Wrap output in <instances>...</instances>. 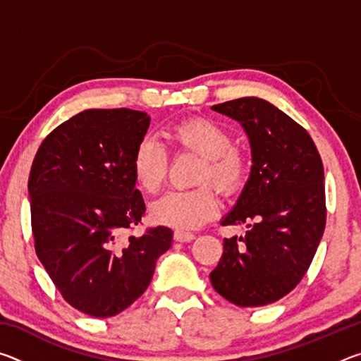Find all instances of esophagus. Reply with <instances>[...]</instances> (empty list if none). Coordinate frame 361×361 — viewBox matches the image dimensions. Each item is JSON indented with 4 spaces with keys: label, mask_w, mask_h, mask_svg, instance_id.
<instances>
[{
    "label": "esophagus",
    "mask_w": 361,
    "mask_h": 361,
    "mask_svg": "<svg viewBox=\"0 0 361 361\" xmlns=\"http://www.w3.org/2000/svg\"><path fill=\"white\" fill-rule=\"evenodd\" d=\"M173 239L176 242H181V243H186V242H191L195 239V235L192 232H185V231H175L173 234Z\"/></svg>",
    "instance_id": "obj_1"
}]
</instances>
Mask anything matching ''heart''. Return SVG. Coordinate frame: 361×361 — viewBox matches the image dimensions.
<instances>
[{
    "label": "heart",
    "instance_id": "obj_1",
    "mask_svg": "<svg viewBox=\"0 0 361 361\" xmlns=\"http://www.w3.org/2000/svg\"><path fill=\"white\" fill-rule=\"evenodd\" d=\"M175 146L204 157L199 183H213L219 191L232 194L239 189L248 172L245 152L232 146V135L212 119H189L170 132ZM132 172L138 186L148 194L161 191L167 178V149L154 137L140 140L132 156ZM219 210L215 191L199 186L185 191H170L151 205V219L176 229H197Z\"/></svg>",
    "mask_w": 361,
    "mask_h": 361
}]
</instances>
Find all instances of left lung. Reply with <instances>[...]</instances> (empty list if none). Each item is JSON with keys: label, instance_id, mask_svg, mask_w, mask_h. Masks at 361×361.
I'll return each instance as SVG.
<instances>
[{"label": "left lung", "instance_id": "1", "mask_svg": "<svg viewBox=\"0 0 361 361\" xmlns=\"http://www.w3.org/2000/svg\"><path fill=\"white\" fill-rule=\"evenodd\" d=\"M212 109L239 122L252 149L248 180L221 219L248 231L223 240L212 285L239 307L276 302L301 282L325 231L322 159L298 122L258 97Z\"/></svg>", "mask_w": 361, "mask_h": 361}]
</instances>
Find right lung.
<instances>
[{
  "instance_id": "add662e5",
  "label": "right lung",
  "mask_w": 361,
  "mask_h": 361,
  "mask_svg": "<svg viewBox=\"0 0 361 361\" xmlns=\"http://www.w3.org/2000/svg\"><path fill=\"white\" fill-rule=\"evenodd\" d=\"M151 118L135 109H85L52 130L28 178L35 250L73 307L118 315L143 295L172 229L126 235L146 210L132 156Z\"/></svg>"
}]
</instances>
